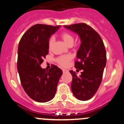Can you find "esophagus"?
<instances>
[{
    "mask_svg": "<svg viewBox=\"0 0 124 124\" xmlns=\"http://www.w3.org/2000/svg\"><path fill=\"white\" fill-rule=\"evenodd\" d=\"M63 73H68V71L66 70H63Z\"/></svg>",
    "mask_w": 124,
    "mask_h": 124,
    "instance_id": "34e87169",
    "label": "esophagus"
}]
</instances>
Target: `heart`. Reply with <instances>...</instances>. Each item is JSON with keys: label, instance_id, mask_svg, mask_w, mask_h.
<instances>
[{"label": "heart", "instance_id": "obj_1", "mask_svg": "<svg viewBox=\"0 0 124 124\" xmlns=\"http://www.w3.org/2000/svg\"><path fill=\"white\" fill-rule=\"evenodd\" d=\"M61 37L63 38V40H64V42L69 45L70 44H73L74 43V38L73 36L68 32H63L61 33ZM54 41V37H51L49 40L48 41V47L49 48H50L51 46L53 45V43ZM71 60V56L69 55L63 56H61L60 58L57 59V61L58 62L59 64L61 66L65 67L68 64L69 61Z\"/></svg>", "mask_w": 124, "mask_h": 124}]
</instances>
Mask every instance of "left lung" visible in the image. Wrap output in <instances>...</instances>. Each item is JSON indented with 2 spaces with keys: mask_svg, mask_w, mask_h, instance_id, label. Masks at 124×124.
<instances>
[{
  "mask_svg": "<svg viewBox=\"0 0 124 124\" xmlns=\"http://www.w3.org/2000/svg\"><path fill=\"white\" fill-rule=\"evenodd\" d=\"M66 28L78 35L81 45L77 51L74 67L81 74L78 76L71 70L73 76L71 90L80 101H87L94 96L100 86L106 64V51L101 37L86 23L65 25Z\"/></svg>",
  "mask_w": 124,
  "mask_h": 124,
  "instance_id": "left-lung-1",
  "label": "left lung"
}]
</instances>
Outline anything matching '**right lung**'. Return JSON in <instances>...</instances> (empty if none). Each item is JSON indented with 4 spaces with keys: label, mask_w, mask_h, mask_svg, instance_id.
I'll return each mask as SVG.
<instances>
[{
    "label": "right lung",
    "mask_w": 124,
    "mask_h": 124,
    "mask_svg": "<svg viewBox=\"0 0 124 124\" xmlns=\"http://www.w3.org/2000/svg\"><path fill=\"white\" fill-rule=\"evenodd\" d=\"M60 26L37 24L24 33L18 46L17 70L22 86L31 99L50 101L55 96L63 71L55 65L48 70L40 65L48 54V41Z\"/></svg>",
    "instance_id": "add662e5"
}]
</instances>
